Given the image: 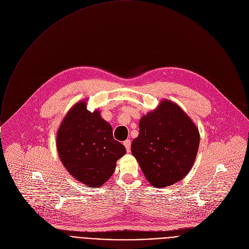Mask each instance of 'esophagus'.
<instances>
[{
	"instance_id": "1",
	"label": "esophagus",
	"mask_w": 249,
	"mask_h": 249,
	"mask_svg": "<svg viewBox=\"0 0 249 249\" xmlns=\"http://www.w3.org/2000/svg\"><path fill=\"white\" fill-rule=\"evenodd\" d=\"M124 146L126 147V150L129 152L130 151V148H131V141L130 140H126L124 142H123Z\"/></svg>"
}]
</instances>
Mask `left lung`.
I'll list each match as a JSON object with an SVG mask.
<instances>
[{"label":"left lung","mask_w":249,"mask_h":249,"mask_svg":"<svg viewBox=\"0 0 249 249\" xmlns=\"http://www.w3.org/2000/svg\"><path fill=\"white\" fill-rule=\"evenodd\" d=\"M139 127L131 150L148 182L163 188L185 178L195 162L200 134L180 107L163 100L142 117Z\"/></svg>","instance_id":"1"}]
</instances>
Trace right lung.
Here are the masks:
<instances>
[{"label":"right lung","instance_id":"add662e5","mask_svg":"<svg viewBox=\"0 0 249 249\" xmlns=\"http://www.w3.org/2000/svg\"><path fill=\"white\" fill-rule=\"evenodd\" d=\"M56 145L67 171L79 182L95 188L108 180L116 161L126 153L124 145L113 139L110 124L100 111H89L85 101L75 104L66 114Z\"/></svg>","mask_w":249,"mask_h":249}]
</instances>
